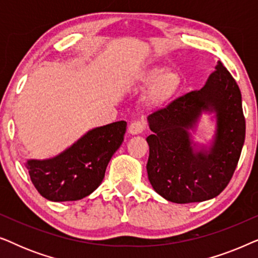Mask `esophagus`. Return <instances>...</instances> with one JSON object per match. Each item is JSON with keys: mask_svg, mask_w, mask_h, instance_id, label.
<instances>
[{"mask_svg": "<svg viewBox=\"0 0 258 258\" xmlns=\"http://www.w3.org/2000/svg\"><path fill=\"white\" fill-rule=\"evenodd\" d=\"M144 130H146V124H144L143 121H134L129 125L128 132L132 135H139V134H142Z\"/></svg>", "mask_w": 258, "mask_h": 258, "instance_id": "obj_1", "label": "esophagus"}]
</instances>
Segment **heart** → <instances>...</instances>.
Instances as JSON below:
<instances>
[{
	"instance_id": "b5f03b06",
	"label": "heart",
	"mask_w": 258,
	"mask_h": 258,
	"mask_svg": "<svg viewBox=\"0 0 258 258\" xmlns=\"http://www.w3.org/2000/svg\"><path fill=\"white\" fill-rule=\"evenodd\" d=\"M144 79L153 81L146 95V102L149 105H160L169 101L181 87V77L177 73H163L160 68L149 70Z\"/></svg>"
}]
</instances>
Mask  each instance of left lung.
<instances>
[{
  "label": "left lung",
  "mask_w": 258,
  "mask_h": 258,
  "mask_svg": "<svg viewBox=\"0 0 258 258\" xmlns=\"http://www.w3.org/2000/svg\"><path fill=\"white\" fill-rule=\"evenodd\" d=\"M203 111L217 115L209 151L195 152L188 130ZM148 178L157 194L174 203L202 202L223 191L237 167L245 139L241 90L221 62L200 90L176 98L148 116ZM195 146V144H194Z\"/></svg>",
  "instance_id": "obj_1"
}]
</instances>
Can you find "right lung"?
Masks as SVG:
<instances>
[{"label": "right lung", "instance_id": "add662e5", "mask_svg": "<svg viewBox=\"0 0 258 258\" xmlns=\"http://www.w3.org/2000/svg\"><path fill=\"white\" fill-rule=\"evenodd\" d=\"M126 122L95 128L72 147L49 160H29L31 182L44 199L77 201L90 195L104 178L107 165L123 142Z\"/></svg>", "mask_w": 258, "mask_h": 258}]
</instances>
